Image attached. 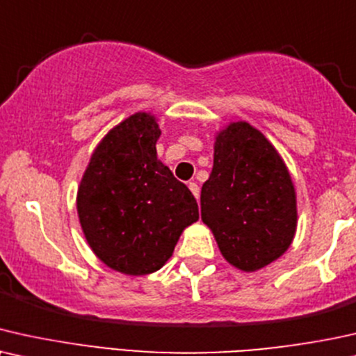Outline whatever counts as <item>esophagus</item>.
Segmentation results:
<instances>
[{
	"instance_id": "esophagus-1",
	"label": "esophagus",
	"mask_w": 356,
	"mask_h": 356,
	"mask_svg": "<svg viewBox=\"0 0 356 356\" xmlns=\"http://www.w3.org/2000/svg\"><path fill=\"white\" fill-rule=\"evenodd\" d=\"M188 188H191V192L195 195V198L200 197V187H198L197 182H188Z\"/></svg>"
}]
</instances>
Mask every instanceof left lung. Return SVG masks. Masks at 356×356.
<instances>
[{
  "label": "left lung",
  "instance_id": "left-lung-1",
  "mask_svg": "<svg viewBox=\"0 0 356 356\" xmlns=\"http://www.w3.org/2000/svg\"><path fill=\"white\" fill-rule=\"evenodd\" d=\"M200 205L222 257L244 272L277 260L295 236L296 197L286 165L245 122L218 135Z\"/></svg>",
  "mask_w": 356,
  "mask_h": 356
}]
</instances>
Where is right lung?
Segmentation results:
<instances>
[{"label":"right lung","mask_w":356,"mask_h":356,"mask_svg":"<svg viewBox=\"0 0 356 356\" xmlns=\"http://www.w3.org/2000/svg\"><path fill=\"white\" fill-rule=\"evenodd\" d=\"M154 117L135 113L94 151L78 191V215L94 254L127 275L159 270L184 227L198 220L195 197L158 161Z\"/></svg>","instance_id":"add662e5"}]
</instances>
